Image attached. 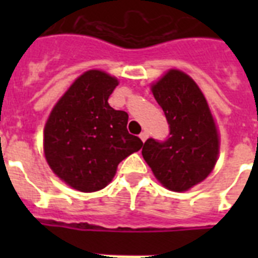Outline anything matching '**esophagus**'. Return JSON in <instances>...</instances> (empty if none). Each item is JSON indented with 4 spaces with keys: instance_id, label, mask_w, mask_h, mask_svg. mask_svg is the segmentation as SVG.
Listing matches in <instances>:
<instances>
[{
    "instance_id": "esophagus-1",
    "label": "esophagus",
    "mask_w": 258,
    "mask_h": 258,
    "mask_svg": "<svg viewBox=\"0 0 258 258\" xmlns=\"http://www.w3.org/2000/svg\"><path fill=\"white\" fill-rule=\"evenodd\" d=\"M139 138H141L142 142L145 143V142L147 141V138H149V133H147V131H143V133L139 134Z\"/></svg>"
}]
</instances>
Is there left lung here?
Segmentation results:
<instances>
[{"instance_id":"8db88e82","label":"left lung","mask_w":258,"mask_h":258,"mask_svg":"<svg viewBox=\"0 0 258 258\" xmlns=\"http://www.w3.org/2000/svg\"><path fill=\"white\" fill-rule=\"evenodd\" d=\"M169 123L165 141L149 138L142 155L154 175L172 191H186L212 172L220 149L216 123L194 80L171 70L153 86Z\"/></svg>"}]
</instances>
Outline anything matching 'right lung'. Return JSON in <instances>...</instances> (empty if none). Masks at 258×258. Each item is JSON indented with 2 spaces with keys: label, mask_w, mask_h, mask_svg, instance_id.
Here are the masks:
<instances>
[{
  "label": "right lung",
  "mask_w": 258,
  "mask_h": 258,
  "mask_svg": "<svg viewBox=\"0 0 258 258\" xmlns=\"http://www.w3.org/2000/svg\"><path fill=\"white\" fill-rule=\"evenodd\" d=\"M117 80L101 71L82 75L54 105L44 130V150L56 175L83 192L112 180L117 165L143 142L127 131L128 113L108 97Z\"/></svg>",
  "instance_id": "obj_1"
}]
</instances>
